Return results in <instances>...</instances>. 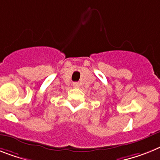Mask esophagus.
<instances>
[{"label": "esophagus", "instance_id": "1", "mask_svg": "<svg viewBox=\"0 0 160 160\" xmlns=\"http://www.w3.org/2000/svg\"><path fill=\"white\" fill-rule=\"evenodd\" d=\"M73 86L75 87V88H78V87L80 86V84H79L78 82H75L73 83Z\"/></svg>", "mask_w": 160, "mask_h": 160}]
</instances>
